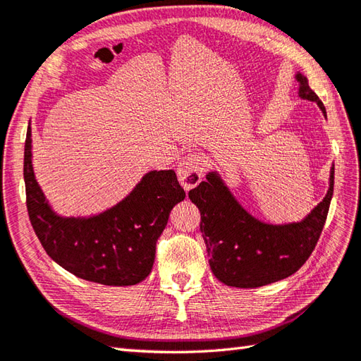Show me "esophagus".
I'll return each instance as SVG.
<instances>
[{
    "label": "esophagus",
    "mask_w": 361,
    "mask_h": 361,
    "mask_svg": "<svg viewBox=\"0 0 361 361\" xmlns=\"http://www.w3.org/2000/svg\"><path fill=\"white\" fill-rule=\"evenodd\" d=\"M205 171V160L201 154L191 153L183 157L178 165V178L185 190L195 188L202 180Z\"/></svg>",
    "instance_id": "esophagus-1"
}]
</instances>
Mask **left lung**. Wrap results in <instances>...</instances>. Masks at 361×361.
Wrapping results in <instances>:
<instances>
[{
  "label": "left lung",
  "mask_w": 361,
  "mask_h": 361,
  "mask_svg": "<svg viewBox=\"0 0 361 361\" xmlns=\"http://www.w3.org/2000/svg\"><path fill=\"white\" fill-rule=\"evenodd\" d=\"M298 95L315 102L326 116V108L310 90L307 78L295 75ZM207 180L190 190L188 197L201 212V233L207 245L208 262L221 283L252 289L293 275L322 235L334 193V165L329 190L324 199L300 222L267 224L248 213L236 201L221 176L210 171Z\"/></svg>",
  "instance_id": "8db88e82"
}]
</instances>
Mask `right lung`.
I'll return each instance as SVG.
<instances>
[{
    "label": "right lung",
    "mask_w": 361,
    "mask_h": 361,
    "mask_svg": "<svg viewBox=\"0 0 361 361\" xmlns=\"http://www.w3.org/2000/svg\"><path fill=\"white\" fill-rule=\"evenodd\" d=\"M24 183L29 219L46 253L72 275L105 286H134L151 274L156 243L168 216L185 199L173 170H154L105 212L60 216L35 179L30 123L24 145Z\"/></svg>",
    "instance_id": "obj_1"
}]
</instances>
